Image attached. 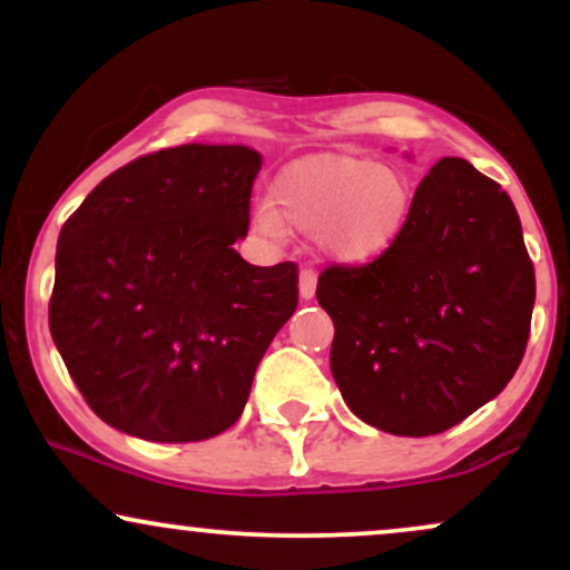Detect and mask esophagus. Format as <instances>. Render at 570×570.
Listing matches in <instances>:
<instances>
[{
    "label": "esophagus",
    "instance_id": "34e87169",
    "mask_svg": "<svg viewBox=\"0 0 570 570\" xmlns=\"http://www.w3.org/2000/svg\"><path fill=\"white\" fill-rule=\"evenodd\" d=\"M299 297L303 299L316 297V273L313 271L299 273Z\"/></svg>",
    "mask_w": 570,
    "mask_h": 570
}]
</instances>
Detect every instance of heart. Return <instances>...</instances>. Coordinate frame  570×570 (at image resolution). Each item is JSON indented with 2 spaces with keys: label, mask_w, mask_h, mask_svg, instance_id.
I'll return each mask as SVG.
<instances>
[{
  "label": "heart",
  "mask_w": 570,
  "mask_h": 570,
  "mask_svg": "<svg viewBox=\"0 0 570 570\" xmlns=\"http://www.w3.org/2000/svg\"><path fill=\"white\" fill-rule=\"evenodd\" d=\"M412 212L407 174L356 155H313L292 163L273 185V208H259L265 235H318L324 257L358 267L396 246Z\"/></svg>",
  "instance_id": "obj_1"
}]
</instances>
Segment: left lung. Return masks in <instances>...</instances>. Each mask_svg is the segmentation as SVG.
Masks as SVG:
<instances>
[{
	"mask_svg": "<svg viewBox=\"0 0 570 570\" xmlns=\"http://www.w3.org/2000/svg\"><path fill=\"white\" fill-rule=\"evenodd\" d=\"M332 377L356 417L396 436L448 431L520 367L535 303L512 198L469 160L442 158L415 189L389 254L326 267Z\"/></svg>",
	"mask_w": 570,
	"mask_h": 570,
	"instance_id": "1",
	"label": "left lung"
}]
</instances>
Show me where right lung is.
Returning a JSON list of instances; mask_svg holds the SVG:
<instances>
[{"instance_id": "1", "label": "right lung", "mask_w": 570, "mask_h": 570, "mask_svg": "<svg viewBox=\"0 0 570 570\" xmlns=\"http://www.w3.org/2000/svg\"><path fill=\"white\" fill-rule=\"evenodd\" d=\"M263 158L181 144L117 168L61 227L50 335L104 423L149 442L230 429L297 307V265H248Z\"/></svg>"}]
</instances>
